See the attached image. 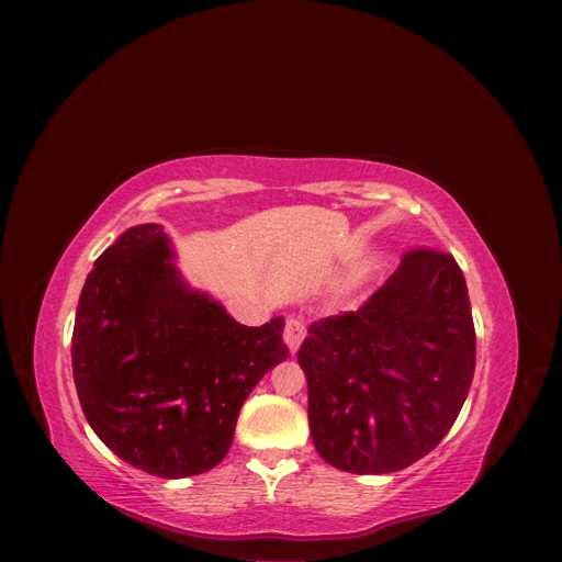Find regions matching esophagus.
<instances>
[{"mask_svg":"<svg viewBox=\"0 0 562 562\" xmlns=\"http://www.w3.org/2000/svg\"><path fill=\"white\" fill-rule=\"evenodd\" d=\"M304 335H307V328H304V321L300 316H288L285 318V328H283V339H285V347L291 349V353H295L300 349Z\"/></svg>","mask_w":562,"mask_h":562,"instance_id":"obj_1","label":"esophagus"}]
</instances>
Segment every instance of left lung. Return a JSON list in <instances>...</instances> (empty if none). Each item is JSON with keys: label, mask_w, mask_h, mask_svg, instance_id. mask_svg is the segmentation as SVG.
<instances>
[{"label": "left lung", "mask_w": 562, "mask_h": 562, "mask_svg": "<svg viewBox=\"0 0 562 562\" xmlns=\"http://www.w3.org/2000/svg\"><path fill=\"white\" fill-rule=\"evenodd\" d=\"M318 454L394 473L429 454L467 401L475 330L462 269L419 248L356 312L321 318L297 351Z\"/></svg>", "instance_id": "obj_1"}]
</instances>
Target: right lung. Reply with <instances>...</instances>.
I'll return each instance as SVG.
<instances>
[{
	"label": "right lung",
	"mask_w": 562,
	"mask_h": 562,
	"mask_svg": "<svg viewBox=\"0 0 562 562\" xmlns=\"http://www.w3.org/2000/svg\"><path fill=\"white\" fill-rule=\"evenodd\" d=\"M161 225L126 229L81 288L72 372L81 411L135 469L184 479L225 459L239 411L288 359L283 318L236 323L173 265Z\"/></svg>",
	"instance_id": "add662e5"
}]
</instances>
